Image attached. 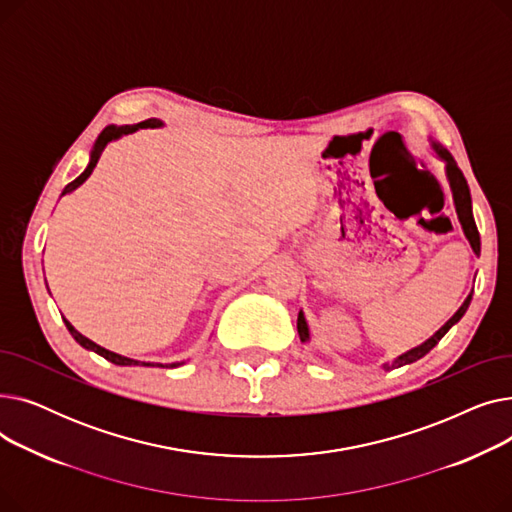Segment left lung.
Instances as JSON below:
<instances>
[{
  "label": "left lung",
  "instance_id": "1",
  "mask_svg": "<svg viewBox=\"0 0 512 512\" xmlns=\"http://www.w3.org/2000/svg\"><path fill=\"white\" fill-rule=\"evenodd\" d=\"M432 147H434V151L446 161V178H448V182H450V191H452L456 215H459V222H461V226H463V232H465V236H467V240H469V245H471L473 253L479 255V251H481V240H479V232H477V226H475V220H473L469 184H467L463 172L459 170V166H456V161L452 159V155H450L446 149H442L438 143H432ZM471 297H473V290H471L469 297L465 299V303L459 307V311H456L432 338L425 340L423 344H419V346H415V348H411V351H407L405 355H400V357L394 359L392 363H386L384 369L390 371V369H396V367H402V365H409V363H413V361L425 357V355H427L429 351H432V348L444 338V334L456 324V321H459V319L465 315V311L469 309ZM297 330H299L301 342H307V340H309V328H307V321H305L303 311L299 313V319H297Z\"/></svg>",
  "mask_w": 512,
  "mask_h": 512
}]
</instances>
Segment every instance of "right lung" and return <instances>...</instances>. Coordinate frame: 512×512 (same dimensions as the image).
<instances>
[{"label":"right lung","mask_w":512,"mask_h":512,"mask_svg":"<svg viewBox=\"0 0 512 512\" xmlns=\"http://www.w3.org/2000/svg\"><path fill=\"white\" fill-rule=\"evenodd\" d=\"M161 126V120H157V118H149V120H145V122H139V124H134V126H107V128H103V132L99 134V139L95 141V147H93V151H91V161H89V166H87V170L80 174L76 180H72L64 191H62V195H66V193H70V191H74L76 186H80L83 184L89 176H91V172L95 170V166H97V161H99V157H101V153H103V149L107 147V143L110 141H116L118 137H122V134H128V132H134V130H139V128H159ZM64 324H66V328H68V332L72 334V338L80 344V346H85V348H89V351H93V353H97V355H101L103 359H107V361H112L114 365H145V367H178V365H182V363H170V365H161V363H145V361H134V359H128V357H122V355H116V353H112V351H107V348H103V346H99V344H95L93 340H89L87 336H83L80 332H76L74 328H72V324L68 319H64Z\"/></svg>","instance_id":"1"}]
</instances>
